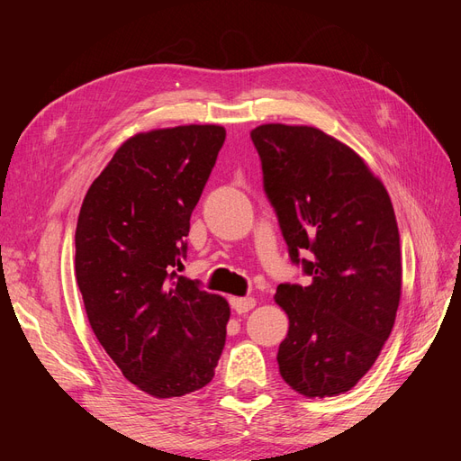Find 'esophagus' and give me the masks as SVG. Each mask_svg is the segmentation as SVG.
<instances>
[{
  "mask_svg": "<svg viewBox=\"0 0 461 461\" xmlns=\"http://www.w3.org/2000/svg\"><path fill=\"white\" fill-rule=\"evenodd\" d=\"M256 298H232L230 300V305H232V310L236 312V313H248L249 310H254L256 308Z\"/></svg>",
  "mask_w": 461,
  "mask_h": 461,
  "instance_id": "34e87169",
  "label": "esophagus"
}]
</instances>
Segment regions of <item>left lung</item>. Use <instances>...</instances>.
<instances>
[{"mask_svg": "<svg viewBox=\"0 0 461 461\" xmlns=\"http://www.w3.org/2000/svg\"><path fill=\"white\" fill-rule=\"evenodd\" d=\"M249 136L290 259L312 276L308 286L276 288L288 315L278 371L308 398L348 393L394 327L402 261L393 202L366 161L323 131L271 122Z\"/></svg>", "mask_w": 461, "mask_h": 461, "instance_id": "obj_1", "label": "left lung"}]
</instances>
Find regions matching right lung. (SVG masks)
<instances>
[{"label": "right lung", "mask_w": 461, "mask_h": 461, "mask_svg": "<svg viewBox=\"0 0 461 461\" xmlns=\"http://www.w3.org/2000/svg\"><path fill=\"white\" fill-rule=\"evenodd\" d=\"M225 136L219 124L134 134L78 213L75 271L90 327L124 379L156 398L203 388L225 348L227 300L176 275Z\"/></svg>", "instance_id": "add662e5"}]
</instances>
